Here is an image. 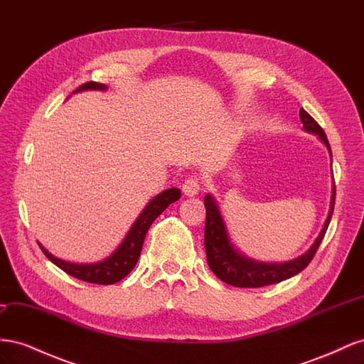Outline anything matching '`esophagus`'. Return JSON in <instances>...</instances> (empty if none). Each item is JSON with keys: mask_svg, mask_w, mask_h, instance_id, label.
Masks as SVG:
<instances>
[{"mask_svg": "<svg viewBox=\"0 0 364 364\" xmlns=\"http://www.w3.org/2000/svg\"><path fill=\"white\" fill-rule=\"evenodd\" d=\"M199 191H200V182L197 178L186 179L185 183L182 185V193L186 197H194V196L199 194Z\"/></svg>", "mask_w": 364, "mask_h": 364, "instance_id": "1", "label": "esophagus"}]
</instances>
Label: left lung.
<instances>
[{
    "instance_id": "left-lung-1",
    "label": "left lung",
    "mask_w": 364,
    "mask_h": 364,
    "mask_svg": "<svg viewBox=\"0 0 364 364\" xmlns=\"http://www.w3.org/2000/svg\"><path fill=\"white\" fill-rule=\"evenodd\" d=\"M299 118L304 124V130L308 134L318 136L329 151V158L333 164V153L323 129L318 126L314 118L301 107ZM336 202V185L333 182L331 190V202H329L328 217L323 223L321 234L314 240L313 246L308 249L304 255L285 262H262L252 259L241 253L230 240L228 232V226L225 218L220 211V206L213 194L205 196V208H206V223H205V249H206V259L208 266L214 272L218 279L223 282L234 285V287L241 289H258L264 285L278 284L281 281L289 279L294 274L301 273L310 261L313 259L317 247L321 246L325 232L328 229L329 222H331L333 211Z\"/></svg>"
}]
</instances>
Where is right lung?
<instances>
[{"mask_svg":"<svg viewBox=\"0 0 364 364\" xmlns=\"http://www.w3.org/2000/svg\"><path fill=\"white\" fill-rule=\"evenodd\" d=\"M106 90L107 86L103 83L87 82L77 87L74 94L82 92V91H106ZM179 199H181L179 188H168L153 197V199L146 205V208L142 209L141 214L136 217L134 225H132L129 232L126 234L124 240L121 241L119 246L103 261L91 262V264L70 262L51 255V253L41 243L38 245L42 249V252L46 253V257L53 264H56V266L62 269L65 273H68L70 277L85 282H91V284L111 285L127 277V274L132 272V269L136 266L138 258L141 255L142 243H144L149 228L165 211V209H167L173 202Z\"/></svg>","mask_w":364,"mask_h":364,"instance_id":"right-lung-1","label":"right lung"}]
</instances>
